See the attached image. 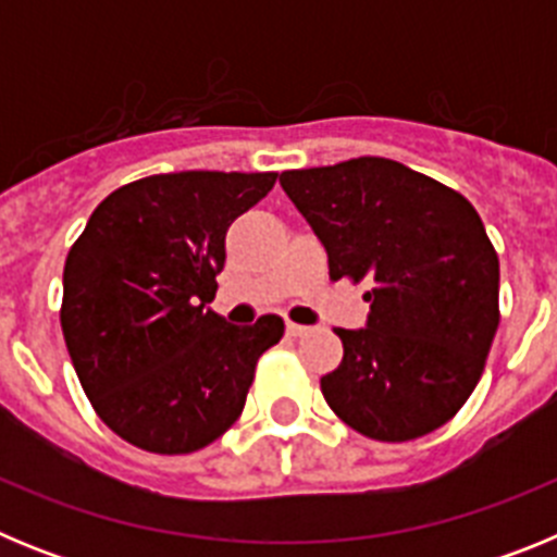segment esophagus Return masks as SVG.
<instances>
[{
    "mask_svg": "<svg viewBox=\"0 0 557 557\" xmlns=\"http://www.w3.org/2000/svg\"><path fill=\"white\" fill-rule=\"evenodd\" d=\"M287 334L289 337H304V334H309V326H301V323H287Z\"/></svg>",
    "mask_w": 557,
    "mask_h": 557,
    "instance_id": "obj_1",
    "label": "esophagus"
}]
</instances>
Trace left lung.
<instances>
[{
  "mask_svg": "<svg viewBox=\"0 0 557 557\" xmlns=\"http://www.w3.org/2000/svg\"><path fill=\"white\" fill-rule=\"evenodd\" d=\"M329 253L332 282H368L366 329H337L323 398L351 430L401 444L471 396L499 326V259L460 191L391 159L282 172Z\"/></svg>",
  "mask_w": 557,
  "mask_h": 557,
  "instance_id": "left-lung-1",
  "label": "left lung"
}]
</instances>
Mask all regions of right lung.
<instances>
[{
    "instance_id": "obj_1",
    "label": "right lung",
    "mask_w": 557,
    "mask_h": 557,
    "mask_svg": "<svg viewBox=\"0 0 557 557\" xmlns=\"http://www.w3.org/2000/svg\"><path fill=\"white\" fill-rule=\"evenodd\" d=\"M278 172H166L111 191L63 268L61 329L97 416L122 441L189 455L248 398L278 314L231 326L214 309L225 234Z\"/></svg>"
}]
</instances>
